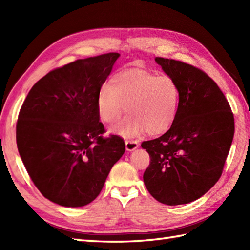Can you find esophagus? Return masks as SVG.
Returning <instances> with one entry per match:
<instances>
[{"label":"esophagus","instance_id":"obj_1","mask_svg":"<svg viewBox=\"0 0 250 250\" xmlns=\"http://www.w3.org/2000/svg\"><path fill=\"white\" fill-rule=\"evenodd\" d=\"M139 147V142L136 141H125V149L128 151H133Z\"/></svg>","mask_w":250,"mask_h":250}]
</instances>
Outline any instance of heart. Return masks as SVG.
Instances as JSON below:
<instances>
[{
    "label": "heart",
    "mask_w": 250,
    "mask_h": 250,
    "mask_svg": "<svg viewBox=\"0 0 250 250\" xmlns=\"http://www.w3.org/2000/svg\"><path fill=\"white\" fill-rule=\"evenodd\" d=\"M182 91L173 76L141 68L120 72L110 84L100 88L97 109L105 124L118 122L126 110L130 115L111 129L124 137H134L145 132L159 135L171 129L180 108Z\"/></svg>",
    "instance_id": "obj_1"
}]
</instances>
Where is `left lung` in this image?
Returning <instances> with one entry per match:
<instances>
[{
    "label": "left lung",
    "instance_id": "obj_1",
    "mask_svg": "<svg viewBox=\"0 0 250 250\" xmlns=\"http://www.w3.org/2000/svg\"><path fill=\"white\" fill-rule=\"evenodd\" d=\"M182 91L176 121L167 133L142 143L150 164L144 173L149 193L167 205L187 204L218 182L234 135V118L217 83L182 61L157 57Z\"/></svg>",
    "mask_w": 250,
    "mask_h": 250
}]
</instances>
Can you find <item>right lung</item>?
Listing matches in <instances>:
<instances>
[{
  "label": "right lung",
  "instance_id": "right-lung-1",
  "mask_svg": "<svg viewBox=\"0 0 250 250\" xmlns=\"http://www.w3.org/2000/svg\"><path fill=\"white\" fill-rule=\"evenodd\" d=\"M117 52L76 60L37 82L16 126L19 155L46 199L82 207L97 198L110 168L125 153L118 135L104 139L97 97Z\"/></svg>",
  "mask_w": 250,
  "mask_h": 250
}]
</instances>
